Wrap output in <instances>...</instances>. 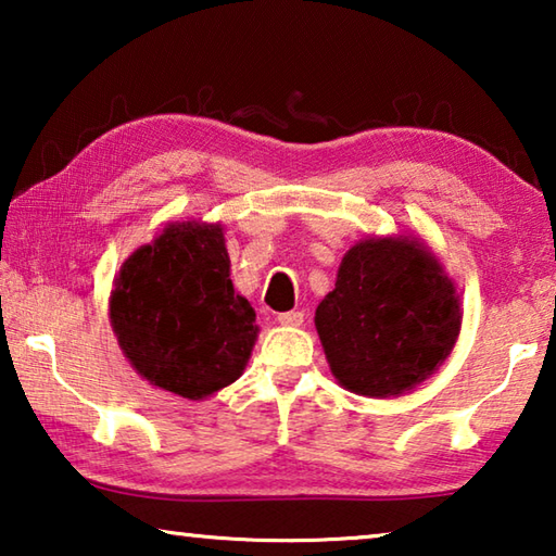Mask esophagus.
I'll list each match as a JSON object with an SVG mask.
<instances>
[{
    "mask_svg": "<svg viewBox=\"0 0 556 556\" xmlns=\"http://www.w3.org/2000/svg\"><path fill=\"white\" fill-rule=\"evenodd\" d=\"M277 321L281 326H301L304 324V312H281L277 314Z\"/></svg>",
    "mask_w": 556,
    "mask_h": 556,
    "instance_id": "obj_1",
    "label": "esophagus"
}]
</instances>
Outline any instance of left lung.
<instances>
[{
	"label": "left lung",
	"mask_w": 556,
	"mask_h": 556,
	"mask_svg": "<svg viewBox=\"0 0 556 556\" xmlns=\"http://www.w3.org/2000/svg\"><path fill=\"white\" fill-rule=\"evenodd\" d=\"M458 328L454 285L439 260L407 238L357 242L316 308L336 380L365 397H390L427 380Z\"/></svg>",
	"instance_id": "obj_1"
}]
</instances>
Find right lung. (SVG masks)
I'll list each match as a JSON object with an SVG mask.
<instances>
[{
  "label": "right lung",
  "mask_w": 556,
  "mask_h": 556,
  "mask_svg": "<svg viewBox=\"0 0 556 556\" xmlns=\"http://www.w3.org/2000/svg\"><path fill=\"white\" fill-rule=\"evenodd\" d=\"M119 348L152 384L201 400L240 378L257 341L235 294L220 225H168L119 269L110 301Z\"/></svg>",
  "instance_id": "right-lung-1"
}]
</instances>
